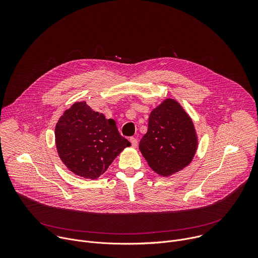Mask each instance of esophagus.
<instances>
[{
	"label": "esophagus",
	"mask_w": 258,
	"mask_h": 258,
	"mask_svg": "<svg viewBox=\"0 0 258 258\" xmlns=\"http://www.w3.org/2000/svg\"><path fill=\"white\" fill-rule=\"evenodd\" d=\"M130 141H131L132 146L134 147V148H136V147L138 146V140H137L136 138H131V139H130Z\"/></svg>",
	"instance_id": "obj_1"
}]
</instances>
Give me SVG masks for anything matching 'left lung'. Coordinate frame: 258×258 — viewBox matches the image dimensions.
I'll use <instances>...</instances> for the list:
<instances>
[{
  "label": "left lung",
  "instance_id": "obj_1",
  "mask_svg": "<svg viewBox=\"0 0 258 258\" xmlns=\"http://www.w3.org/2000/svg\"><path fill=\"white\" fill-rule=\"evenodd\" d=\"M197 148L193 120L177 101L167 98L152 110L139 149L153 171L161 176L178 172L191 163Z\"/></svg>",
  "mask_w": 258,
  "mask_h": 258
}]
</instances>
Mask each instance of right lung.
<instances>
[{"label": "right lung", "instance_id": "right-lung-1", "mask_svg": "<svg viewBox=\"0 0 258 258\" xmlns=\"http://www.w3.org/2000/svg\"><path fill=\"white\" fill-rule=\"evenodd\" d=\"M58 155L66 167L85 178L103 174L120 152L131 146L112 119L85 102L66 109L55 127Z\"/></svg>", "mask_w": 258, "mask_h": 258}]
</instances>
